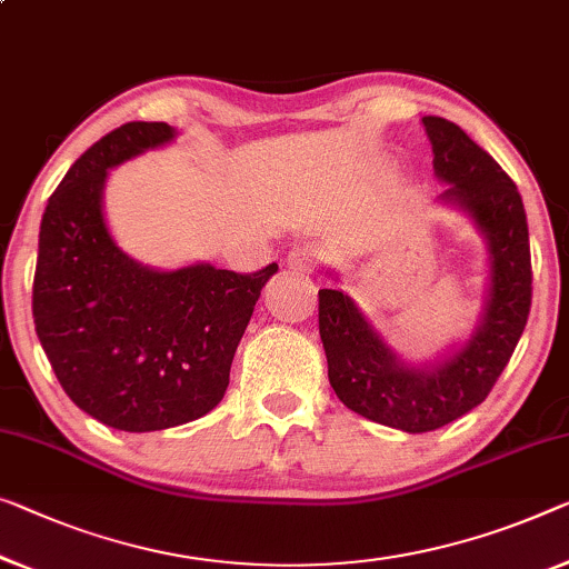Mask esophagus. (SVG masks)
<instances>
[{"instance_id": "1", "label": "esophagus", "mask_w": 569, "mask_h": 569, "mask_svg": "<svg viewBox=\"0 0 569 569\" xmlns=\"http://www.w3.org/2000/svg\"><path fill=\"white\" fill-rule=\"evenodd\" d=\"M288 268L301 270V273H311L319 262V250L311 248V244H296V248L288 252Z\"/></svg>"}]
</instances>
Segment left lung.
Here are the masks:
<instances>
[{"label":"left lung","instance_id":"1","mask_svg":"<svg viewBox=\"0 0 569 569\" xmlns=\"http://www.w3.org/2000/svg\"><path fill=\"white\" fill-rule=\"evenodd\" d=\"M423 127L435 176L447 186L435 203L470 217L486 242L480 317L435 360L411 362L388 345L350 293L319 291V335L337 398L360 417L409 435L445 427L486 401L519 345L531 307L529 224L519 189L455 122L429 114Z\"/></svg>","mask_w":569,"mask_h":569}]
</instances>
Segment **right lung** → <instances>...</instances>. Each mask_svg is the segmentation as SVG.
<instances>
[{
  "mask_svg": "<svg viewBox=\"0 0 569 569\" xmlns=\"http://www.w3.org/2000/svg\"><path fill=\"white\" fill-rule=\"evenodd\" d=\"M176 134L166 122L117 127L68 168L40 222L38 339L68 398L120 431L171 429L222 401L237 345L278 270H160L117 244L104 214L109 171Z\"/></svg>",
  "mask_w": 569,
  "mask_h": 569,
  "instance_id": "add662e5",
  "label": "right lung"
}]
</instances>
